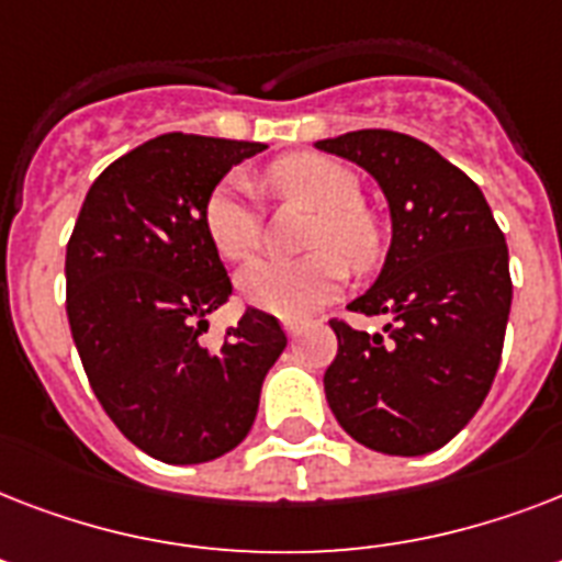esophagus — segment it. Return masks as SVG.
Masks as SVG:
<instances>
[{
	"mask_svg": "<svg viewBox=\"0 0 562 562\" xmlns=\"http://www.w3.org/2000/svg\"><path fill=\"white\" fill-rule=\"evenodd\" d=\"M282 329H285V335H289L291 341H294V338L300 335V329H303V324H300V321H291V317H285V321H282Z\"/></svg>",
	"mask_w": 562,
	"mask_h": 562,
	"instance_id": "34e87169",
	"label": "esophagus"
}]
</instances>
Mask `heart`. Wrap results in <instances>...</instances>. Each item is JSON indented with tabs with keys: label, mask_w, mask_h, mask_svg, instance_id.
<instances>
[{
	"label": "heart",
	"mask_w": 562,
	"mask_h": 562,
	"mask_svg": "<svg viewBox=\"0 0 562 562\" xmlns=\"http://www.w3.org/2000/svg\"><path fill=\"white\" fill-rule=\"evenodd\" d=\"M282 198L317 210L308 247L315 250L297 262L259 259L238 273V297L247 306L280 317H306L329 303L352 271H368L382 256V233L373 215L361 210L359 180L347 166L321 154H289L268 169ZM203 229L212 247L229 262L254 256L262 238V206L245 178L221 180L203 203ZM341 252L348 259L344 263Z\"/></svg>",
	"instance_id": "heart-1"
}]
</instances>
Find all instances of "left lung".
Listing matches in <instances>:
<instances>
[{"label":"left lung","instance_id":"1","mask_svg":"<svg viewBox=\"0 0 562 562\" xmlns=\"http://www.w3.org/2000/svg\"><path fill=\"white\" fill-rule=\"evenodd\" d=\"M315 148L361 166L391 210L382 273L350 303L387 324L370 335L329 321L338 356L324 375L326 402L373 452H435L496 379L514 300L505 233L481 189L414 136L352 131Z\"/></svg>","mask_w":562,"mask_h":562}]
</instances>
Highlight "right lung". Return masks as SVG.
<instances>
[{"label":"right lung","instance_id":"1","mask_svg":"<svg viewBox=\"0 0 562 562\" xmlns=\"http://www.w3.org/2000/svg\"><path fill=\"white\" fill-rule=\"evenodd\" d=\"M265 148L194 134L148 139L95 178L66 245V315L87 379L119 431L162 463L236 449L289 344L259 308L218 350L201 344L206 315L233 294L203 203Z\"/></svg>","mask_w":562,"mask_h":562}]
</instances>
